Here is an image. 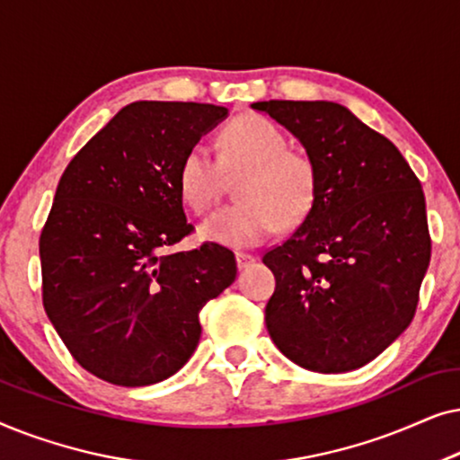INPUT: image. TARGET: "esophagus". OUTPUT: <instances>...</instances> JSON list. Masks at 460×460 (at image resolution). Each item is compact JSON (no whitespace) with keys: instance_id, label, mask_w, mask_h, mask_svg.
Masks as SVG:
<instances>
[{"instance_id":"1","label":"esophagus","mask_w":460,"mask_h":460,"mask_svg":"<svg viewBox=\"0 0 460 460\" xmlns=\"http://www.w3.org/2000/svg\"><path fill=\"white\" fill-rule=\"evenodd\" d=\"M253 261H255L253 255H249V253H236V266H238V270L249 268Z\"/></svg>"}]
</instances>
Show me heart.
I'll list each match as a JSON object with an SVG mask.
<instances>
[{
  "instance_id": "b5f03b06",
  "label": "heart",
  "mask_w": 460,
  "mask_h": 460,
  "mask_svg": "<svg viewBox=\"0 0 460 460\" xmlns=\"http://www.w3.org/2000/svg\"><path fill=\"white\" fill-rule=\"evenodd\" d=\"M226 173L238 175V203L224 207L200 226L205 241L224 247H255L279 226L293 228L310 216L318 199L320 172L312 155L288 146V137L272 119L247 115L222 134L219 156L192 146L178 167V190L194 213L216 207L228 184Z\"/></svg>"
}]
</instances>
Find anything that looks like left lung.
<instances>
[{
    "instance_id": "obj_1",
    "label": "left lung",
    "mask_w": 460,
    "mask_h": 460,
    "mask_svg": "<svg viewBox=\"0 0 460 460\" xmlns=\"http://www.w3.org/2000/svg\"><path fill=\"white\" fill-rule=\"evenodd\" d=\"M268 112L320 172L304 222L263 253L276 279L270 337L314 373L375 360L412 323L431 260L425 194L394 142L335 102L270 100Z\"/></svg>"
}]
</instances>
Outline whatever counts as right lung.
<instances>
[{
  "mask_svg": "<svg viewBox=\"0 0 460 460\" xmlns=\"http://www.w3.org/2000/svg\"><path fill=\"white\" fill-rule=\"evenodd\" d=\"M228 115L197 102H131L68 163L40 236L41 299L87 373L153 385L184 367L199 314L236 279L230 249L190 236L178 190L181 156Z\"/></svg>",
  "mask_w": 460,
  "mask_h": 460,
  "instance_id": "add662e5",
  "label": "right lung"
}]
</instances>
